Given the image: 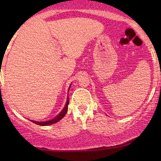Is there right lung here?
I'll return each instance as SVG.
<instances>
[{"instance_id":"1","label":"right lung","mask_w":161,"mask_h":161,"mask_svg":"<svg viewBox=\"0 0 161 161\" xmlns=\"http://www.w3.org/2000/svg\"><path fill=\"white\" fill-rule=\"evenodd\" d=\"M69 97H67V103H66V105L65 107L64 108L63 111L61 112L60 114H58V116H56V117H55L54 119H53L50 120V121H47V122H35V121H31V122H33L34 123H35V124L38 125H42V126H46V125H53L54 124V123H56L57 122H58L59 120H61V119H62L64 116H65V114H67V110H68V105H69Z\"/></svg>"}]
</instances>
